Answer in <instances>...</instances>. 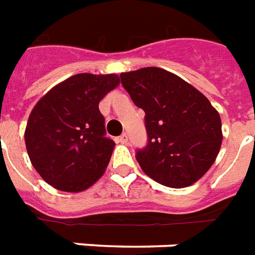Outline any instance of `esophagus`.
I'll list each match as a JSON object with an SVG mask.
<instances>
[{
  "label": "esophagus",
  "mask_w": 255,
  "mask_h": 255,
  "mask_svg": "<svg viewBox=\"0 0 255 255\" xmlns=\"http://www.w3.org/2000/svg\"><path fill=\"white\" fill-rule=\"evenodd\" d=\"M118 141H119L120 144H127V143H128V135H127V133H123L122 136H119V137H118Z\"/></svg>",
  "instance_id": "esophagus-1"
}]
</instances>
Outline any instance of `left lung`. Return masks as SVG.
<instances>
[{
	"instance_id": "left-lung-1",
	"label": "left lung",
	"mask_w": 255,
	"mask_h": 255,
	"mask_svg": "<svg viewBox=\"0 0 255 255\" xmlns=\"http://www.w3.org/2000/svg\"><path fill=\"white\" fill-rule=\"evenodd\" d=\"M120 77L145 114L148 143L136 152L144 174L172 188L201 179L222 144L218 111L197 88L162 68H141Z\"/></svg>"
}]
</instances>
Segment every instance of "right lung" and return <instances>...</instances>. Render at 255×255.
<instances>
[{
  "mask_svg": "<svg viewBox=\"0 0 255 255\" xmlns=\"http://www.w3.org/2000/svg\"><path fill=\"white\" fill-rule=\"evenodd\" d=\"M119 84L115 73H79L37 102L25 128V145L46 183L61 191L80 192L102 178L115 143L106 137L99 103Z\"/></svg>",
  "mask_w": 255,
  "mask_h": 255,
  "instance_id": "obj_1",
  "label": "right lung"
}]
</instances>
